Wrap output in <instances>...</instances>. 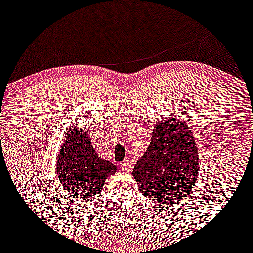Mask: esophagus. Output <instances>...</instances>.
I'll return each instance as SVG.
<instances>
[{"label": "esophagus", "mask_w": 253, "mask_h": 253, "mask_svg": "<svg viewBox=\"0 0 253 253\" xmlns=\"http://www.w3.org/2000/svg\"><path fill=\"white\" fill-rule=\"evenodd\" d=\"M120 167L122 169V171H125V173H129V171L132 170L133 166H132V163L129 162V161H125V162L121 163Z\"/></svg>", "instance_id": "1"}]
</instances>
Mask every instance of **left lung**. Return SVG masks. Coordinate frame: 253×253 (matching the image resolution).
I'll return each mask as SVG.
<instances>
[{"label": "left lung", "instance_id": "obj_1", "mask_svg": "<svg viewBox=\"0 0 253 253\" xmlns=\"http://www.w3.org/2000/svg\"><path fill=\"white\" fill-rule=\"evenodd\" d=\"M198 163L191 128L184 121L170 118L155 126L149 148L135 163L133 176L144 196L167 208L193 190Z\"/></svg>", "mask_w": 253, "mask_h": 253}]
</instances>
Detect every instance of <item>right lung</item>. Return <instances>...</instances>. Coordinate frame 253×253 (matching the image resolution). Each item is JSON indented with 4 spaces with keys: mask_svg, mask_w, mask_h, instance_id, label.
Here are the masks:
<instances>
[{
    "mask_svg": "<svg viewBox=\"0 0 253 253\" xmlns=\"http://www.w3.org/2000/svg\"><path fill=\"white\" fill-rule=\"evenodd\" d=\"M115 171V165L98 157L87 133L77 127L66 133L57 156V174L69 196L73 198L95 196L103 187L104 180Z\"/></svg>",
    "mask_w": 253,
    "mask_h": 253,
    "instance_id": "right-lung-1",
    "label": "right lung"
}]
</instances>
